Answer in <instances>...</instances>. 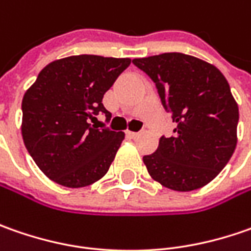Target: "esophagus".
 Returning <instances> with one entry per match:
<instances>
[{
    "instance_id": "esophagus-1",
    "label": "esophagus",
    "mask_w": 251,
    "mask_h": 251,
    "mask_svg": "<svg viewBox=\"0 0 251 251\" xmlns=\"http://www.w3.org/2000/svg\"><path fill=\"white\" fill-rule=\"evenodd\" d=\"M126 134H127V137H130V138H137V137L140 135V132H134V131H126Z\"/></svg>"
}]
</instances>
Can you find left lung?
I'll use <instances>...</instances> for the list:
<instances>
[{
  "label": "left lung",
  "instance_id": "left-lung-1",
  "mask_svg": "<svg viewBox=\"0 0 251 251\" xmlns=\"http://www.w3.org/2000/svg\"><path fill=\"white\" fill-rule=\"evenodd\" d=\"M132 63L156 85L176 128L144 156L153 180L175 191L204 187L217 177L237 144L239 107L215 65L183 53H163Z\"/></svg>",
  "mask_w": 251,
  "mask_h": 251
}]
</instances>
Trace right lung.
Instances as JSON below:
<instances>
[{
  "label": "right lung",
  "instance_id": "obj_1",
  "mask_svg": "<svg viewBox=\"0 0 251 251\" xmlns=\"http://www.w3.org/2000/svg\"><path fill=\"white\" fill-rule=\"evenodd\" d=\"M130 58L71 55L46 65L22 99V138L50 180L79 188L100 180L124 140V132L89 124L104 113L101 99Z\"/></svg>",
  "mask_w": 251,
  "mask_h": 251
}]
</instances>
